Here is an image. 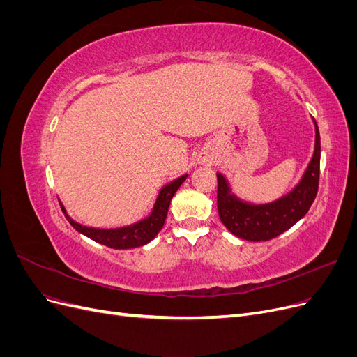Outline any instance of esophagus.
Here are the masks:
<instances>
[{
	"label": "esophagus",
	"instance_id": "obj_1",
	"mask_svg": "<svg viewBox=\"0 0 357 357\" xmlns=\"http://www.w3.org/2000/svg\"><path fill=\"white\" fill-rule=\"evenodd\" d=\"M198 162H199V164H202V165H208V164H211V158L208 155L201 153L198 156Z\"/></svg>",
	"mask_w": 357,
	"mask_h": 357
}]
</instances>
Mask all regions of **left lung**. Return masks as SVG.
I'll return each instance as SVG.
<instances>
[{
	"label": "left lung",
	"instance_id": "1",
	"mask_svg": "<svg viewBox=\"0 0 357 357\" xmlns=\"http://www.w3.org/2000/svg\"><path fill=\"white\" fill-rule=\"evenodd\" d=\"M320 134L316 123V150L299 185L271 204L250 205L229 193L228 183L218 174V210L220 220L234 235L248 241H268L291 228L308 213L319 190Z\"/></svg>",
	"mask_w": 357,
	"mask_h": 357
}]
</instances>
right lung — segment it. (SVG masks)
<instances>
[{
    "label": "right lung",
    "instance_id": "1",
    "mask_svg": "<svg viewBox=\"0 0 357 357\" xmlns=\"http://www.w3.org/2000/svg\"><path fill=\"white\" fill-rule=\"evenodd\" d=\"M186 177L188 176H181L180 178L171 181L169 185H167L164 189L160 190L152 214H150L147 219L138 222L132 226H126V228H121V229L88 228V226H82L79 223H75L73 219H70L66 210H63V207H62V211L66 213L67 220L71 223V226L75 231H79L83 235L89 236L91 240H93L96 243L104 244V245L112 247V248H119V250H121V248L139 247V245L147 244L149 241H152L158 235V232L162 229V226H164L165 219H167L171 199H172V197H174L177 189L181 186V183L186 180Z\"/></svg>",
    "mask_w": 357,
    "mask_h": 357
}]
</instances>
